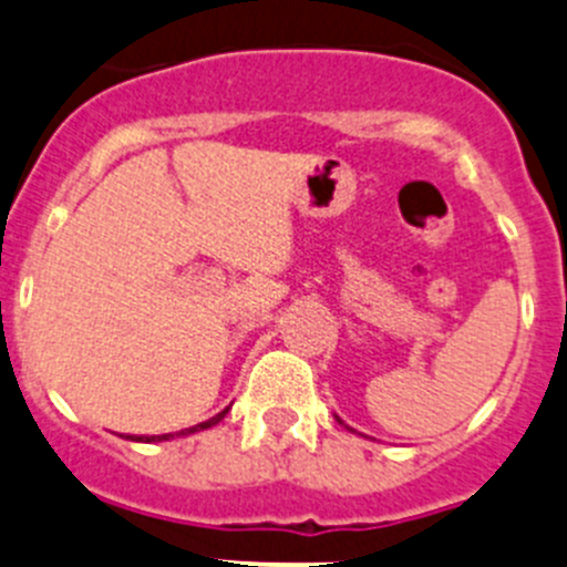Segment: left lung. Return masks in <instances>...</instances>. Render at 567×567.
Wrapping results in <instances>:
<instances>
[{
  "label": "left lung",
  "mask_w": 567,
  "mask_h": 567,
  "mask_svg": "<svg viewBox=\"0 0 567 567\" xmlns=\"http://www.w3.org/2000/svg\"><path fill=\"white\" fill-rule=\"evenodd\" d=\"M334 421H338V423H340V426H346V423H343V421H340V417H338V415H334ZM346 430H349V432H357V430H351V426H346Z\"/></svg>",
  "instance_id": "1"
}]
</instances>
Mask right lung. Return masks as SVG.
<instances>
[{
	"label": "right lung",
	"mask_w": 567,
	"mask_h": 567,
	"mask_svg": "<svg viewBox=\"0 0 567 567\" xmlns=\"http://www.w3.org/2000/svg\"><path fill=\"white\" fill-rule=\"evenodd\" d=\"M227 412H229V406H227V410L218 412V415L207 417V421L196 423V426H188V430H183V432H168V435H126V441H135V443H163V441H174V437H188V435H196V432H205V430H210V426H216L218 421H224V415H227Z\"/></svg>",
	"instance_id": "1"
}]
</instances>
